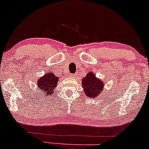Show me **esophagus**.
<instances>
[{"label":"esophagus","instance_id":"obj_1","mask_svg":"<svg viewBox=\"0 0 149 149\" xmlns=\"http://www.w3.org/2000/svg\"><path fill=\"white\" fill-rule=\"evenodd\" d=\"M69 76L71 77V78H76L77 76V74H76V73H71V74L69 75Z\"/></svg>","mask_w":149,"mask_h":149}]
</instances>
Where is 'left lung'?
Returning <instances> with one entry per match:
<instances>
[{"label":"left lung","mask_w":149,"mask_h":149,"mask_svg":"<svg viewBox=\"0 0 149 149\" xmlns=\"http://www.w3.org/2000/svg\"><path fill=\"white\" fill-rule=\"evenodd\" d=\"M83 91L88 97L96 98L104 90V82L97 78L95 73L89 72L82 80Z\"/></svg>","instance_id":"left-lung-1"}]
</instances>
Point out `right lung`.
I'll return each mask as SVG.
<instances>
[{"label": "right lung", "instance_id": "right-lung-1", "mask_svg": "<svg viewBox=\"0 0 149 149\" xmlns=\"http://www.w3.org/2000/svg\"><path fill=\"white\" fill-rule=\"evenodd\" d=\"M59 79V77L56 76L52 73H46L38 80V90H39L42 95L51 96L54 93V89L57 88Z\"/></svg>", "mask_w": 149, "mask_h": 149}]
</instances>
